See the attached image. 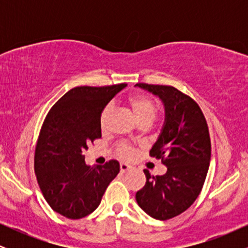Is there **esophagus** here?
I'll list each match as a JSON object with an SVG mask.
<instances>
[{
  "label": "esophagus",
  "instance_id": "obj_1",
  "mask_svg": "<svg viewBox=\"0 0 248 248\" xmlns=\"http://www.w3.org/2000/svg\"><path fill=\"white\" fill-rule=\"evenodd\" d=\"M120 170H121V172H126V171H128V170H130V167L126 163H121Z\"/></svg>",
  "mask_w": 248,
  "mask_h": 248
}]
</instances>
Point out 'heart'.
Segmentation results:
<instances>
[{"mask_svg": "<svg viewBox=\"0 0 248 248\" xmlns=\"http://www.w3.org/2000/svg\"><path fill=\"white\" fill-rule=\"evenodd\" d=\"M130 109H132L134 116L140 124H152L155 120L156 114H157V108L156 105L149 96L144 94L133 95L128 100ZM110 113H112V106L107 105L102 109L100 118H99V124H100L101 130H105L109 122ZM118 154L122 158H130L133 156V149L126 143H121L118 146Z\"/></svg>", "mask_w": 248, "mask_h": 248, "instance_id": "heart-1", "label": "heart"}]
</instances>
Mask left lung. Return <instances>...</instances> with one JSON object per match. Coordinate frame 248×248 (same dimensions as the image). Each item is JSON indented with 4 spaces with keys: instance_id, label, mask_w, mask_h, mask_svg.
I'll use <instances>...</instances> for the list:
<instances>
[{
    "instance_id": "left-lung-1",
    "label": "left lung",
    "mask_w": 248,
    "mask_h": 248,
    "mask_svg": "<svg viewBox=\"0 0 248 248\" xmlns=\"http://www.w3.org/2000/svg\"><path fill=\"white\" fill-rule=\"evenodd\" d=\"M136 86L164 105L166 120L150 156L167 167L162 176L143 170L147 181L136 192V202L150 217L167 220L189 209L202 191L211 158L209 127L197 102L177 88L143 82Z\"/></svg>"
}]
</instances>
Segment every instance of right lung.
Returning <instances> with one entry per match:
<instances>
[{"label":"right lung","mask_w":248,"mask_h":248,"mask_svg":"<svg viewBox=\"0 0 248 248\" xmlns=\"http://www.w3.org/2000/svg\"><path fill=\"white\" fill-rule=\"evenodd\" d=\"M126 86L72 88L53 105L43 122L35 150L37 182L51 209L64 217L80 219L94 211L120 171L115 160L87 166L82 153L101 138L102 109Z\"/></svg>","instance_id":"obj_1"}]
</instances>
